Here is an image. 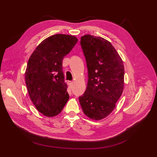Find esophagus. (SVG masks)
<instances>
[{"mask_svg":"<svg viewBox=\"0 0 157 157\" xmlns=\"http://www.w3.org/2000/svg\"><path fill=\"white\" fill-rule=\"evenodd\" d=\"M72 83H73V82H71V81H69L68 82V84H69V86H70V87H71V86H72Z\"/></svg>","mask_w":157,"mask_h":157,"instance_id":"1","label":"esophagus"}]
</instances>
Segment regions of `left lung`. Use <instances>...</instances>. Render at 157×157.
Returning <instances> with one entry per match:
<instances>
[{
    "label": "left lung",
    "mask_w": 157,
    "mask_h": 157,
    "mask_svg": "<svg viewBox=\"0 0 157 157\" xmlns=\"http://www.w3.org/2000/svg\"><path fill=\"white\" fill-rule=\"evenodd\" d=\"M80 44L87 64L88 81L79 97L89 118L101 120L114 110L124 87V66L111 42L101 37L84 35Z\"/></svg>",
    "instance_id": "left-lung-1"
}]
</instances>
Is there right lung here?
Instances as JSON below:
<instances>
[{"instance_id": "add662e5", "label": "right lung", "mask_w": 157, "mask_h": 157, "mask_svg": "<svg viewBox=\"0 0 157 157\" xmlns=\"http://www.w3.org/2000/svg\"><path fill=\"white\" fill-rule=\"evenodd\" d=\"M77 42L74 36H51L36 48L28 60L25 79L29 97L46 117L59 115L69 98L62 63Z\"/></svg>"}]
</instances>
